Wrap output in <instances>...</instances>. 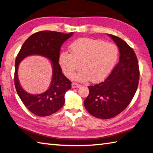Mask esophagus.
<instances>
[{
  "label": "esophagus",
  "mask_w": 153,
  "mask_h": 153,
  "mask_svg": "<svg viewBox=\"0 0 153 153\" xmlns=\"http://www.w3.org/2000/svg\"><path fill=\"white\" fill-rule=\"evenodd\" d=\"M80 85L79 84H77V83H72V84H71V87H72V88H79L80 87Z\"/></svg>",
  "instance_id": "obj_1"
}]
</instances>
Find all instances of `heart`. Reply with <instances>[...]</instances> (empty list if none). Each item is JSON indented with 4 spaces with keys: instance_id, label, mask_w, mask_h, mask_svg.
Wrapping results in <instances>:
<instances>
[{
    "instance_id": "1",
    "label": "heart",
    "mask_w": 153,
    "mask_h": 153,
    "mask_svg": "<svg viewBox=\"0 0 153 153\" xmlns=\"http://www.w3.org/2000/svg\"><path fill=\"white\" fill-rule=\"evenodd\" d=\"M69 53H60L58 62L68 78L73 77L81 66L83 71L75 76L79 82L90 79L96 83L105 79L112 72L118 57V49L115 44L96 39H77L69 45Z\"/></svg>"
}]
</instances>
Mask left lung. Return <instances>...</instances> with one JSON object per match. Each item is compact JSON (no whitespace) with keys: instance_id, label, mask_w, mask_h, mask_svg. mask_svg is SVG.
<instances>
[{"instance_id":"1","label":"left lung","mask_w":153,"mask_h":153,"mask_svg":"<svg viewBox=\"0 0 153 153\" xmlns=\"http://www.w3.org/2000/svg\"><path fill=\"white\" fill-rule=\"evenodd\" d=\"M108 36L119 49V62L104 82L88 86L90 93L84 100L88 112L100 119L115 117L128 105L137 91L140 75L134 50L122 39Z\"/></svg>"}]
</instances>
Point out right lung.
I'll list each match as a JSON object with an SVG mask.
<instances>
[{"label":"right lung","instance_id":"add662e5","mask_svg":"<svg viewBox=\"0 0 153 153\" xmlns=\"http://www.w3.org/2000/svg\"><path fill=\"white\" fill-rule=\"evenodd\" d=\"M74 33L65 34L60 32L43 30L35 33L25 41L15 60V85L19 98L25 105L34 114L48 116L57 112L64 104V96L71 88V82L62 74L58 58L61 47ZM39 54L51 61L53 74L51 85L45 93L33 95L25 91L19 83V63L27 56Z\"/></svg>","mask_w":153,"mask_h":153}]
</instances>
